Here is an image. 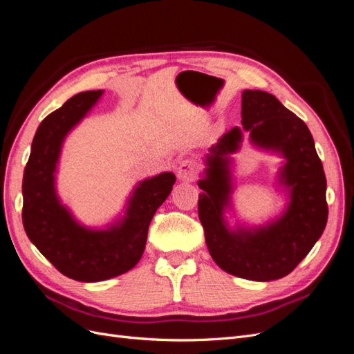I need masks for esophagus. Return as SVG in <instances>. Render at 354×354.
Wrapping results in <instances>:
<instances>
[{
	"label": "esophagus",
	"instance_id": "1",
	"mask_svg": "<svg viewBox=\"0 0 354 354\" xmlns=\"http://www.w3.org/2000/svg\"><path fill=\"white\" fill-rule=\"evenodd\" d=\"M196 174H198V164L194 159L181 160L177 169V176L180 180L194 181L196 178Z\"/></svg>",
	"mask_w": 354,
	"mask_h": 354
}]
</instances>
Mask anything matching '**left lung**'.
<instances>
[{
  "label": "left lung",
  "instance_id": "1",
  "mask_svg": "<svg viewBox=\"0 0 354 354\" xmlns=\"http://www.w3.org/2000/svg\"><path fill=\"white\" fill-rule=\"evenodd\" d=\"M242 127L224 133L205 156L198 181V214L205 242L220 269L243 279L269 282L291 273L322 236L328 221L326 178L307 125L273 94L242 91ZM243 131L252 144L285 159L278 183L288 190V205L279 218L259 228L230 230L223 217L231 209V158Z\"/></svg>",
  "mask_w": 354,
  "mask_h": 354
}]
</instances>
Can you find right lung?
<instances>
[{"instance_id": "add662e5", "label": "right lung", "mask_w": 354, "mask_h": 354, "mask_svg": "<svg viewBox=\"0 0 354 354\" xmlns=\"http://www.w3.org/2000/svg\"><path fill=\"white\" fill-rule=\"evenodd\" d=\"M103 95V90L71 97L42 121L24 173V227L38 251L73 281L100 282L120 276L142 259L147 229L176 183L173 173L140 181L124 216L106 229L85 227L60 202L56 171L63 142Z\"/></svg>"}]
</instances>
